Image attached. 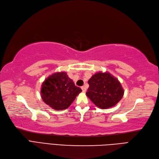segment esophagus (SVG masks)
I'll use <instances>...</instances> for the list:
<instances>
[{"mask_svg":"<svg viewBox=\"0 0 159 159\" xmlns=\"http://www.w3.org/2000/svg\"><path fill=\"white\" fill-rule=\"evenodd\" d=\"M81 89H82V91H83V92H85L86 91V88H85L84 86H82L81 87Z\"/></svg>","mask_w":159,"mask_h":159,"instance_id":"34e87169","label":"esophagus"}]
</instances>
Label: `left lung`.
Masks as SVG:
<instances>
[{
  "label": "left lung",
  "instance_id": "left-lung-1",
  "mask_svg": "<svg viewBox=\"0 0 159 159\" xmlns=\"http://www.w3.org/2000/svg\"><path fill=\"white\" fill-rule=\"evenodd\" d=\"M87 96L98 108L107 109L115 106L124 95L118 80L108 72H99L89 80Z\"/></svg>",
  "mask_w": 159,
  "mask_h": 159
}]
</instances>
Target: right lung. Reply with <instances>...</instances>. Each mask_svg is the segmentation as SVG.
Returning <instances> with one entry per match:
<instances>
[{"label": "right lung", "mask_w": 159, "mask_h": 159, "mask_svg": "<svg viewBox=\"0 0 159 159\" xmlns=\"http://www.w3.org/2000/svg\"><path fill=\"white\" fill-rule=\"evenodd\" d=\"M82 90L75 86L66 72H57L43 81L41 94L43 101L54 110L68 108Z\"/></svg>", "instance_id": "1"}]
</instances>
